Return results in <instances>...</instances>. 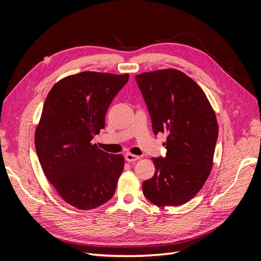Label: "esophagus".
I'll use <instances>...</instances> for the list:
<instances>
[{
    "mask_svg": "<svg viewBox=\"0 0 261 261\" xmlns=\"http://www.w3.org/2000/svg\"><path fill=\"white\" fill-rule=\"evenodd\" d=\"M139 159L138 155H135V154H132V153H126L125 154V160L127 162H135Z\"/></svg>",
    "mask_w": 261,
    "mask_h": 261,
    "instance_id": "esophagus-1",
    "label": "esophagus"
}]
</instances>
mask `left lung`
<instances>
[{"mask_svg": "<svg viewBox=\"0 0 261 261\" xmlns=\"http://www.w3.org/2000/svg\"><path fill=\"white\" fill-rule=\"evenodd\" d=\"M152 130L165 133L164 158H152L154 175L143 183L158 207L179 206L198 193L210 174L218 139L216 113L202 89L177 69L136 75Z\"/></svg>", "mask_w": 261, "mask_h": 261, "instance_id": "8db88e82", "label": "left lung"}]
</instances>
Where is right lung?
Instances as JSON below:
<instances>
[{"label":"right lung","instance_id":"obj_1","mask_svg":"<svg viewBox=\"0 0 261 261\" xmlns=\"http://www.w3.org/2000/svg\"><path fill=\"white\" fill-rule=\"evenodd\" d=\"M128 74L82 72L63 78L46 97L35 134L44 175L70 206L98 208L113 197L124 169L122 154H110L91 140L105 128L108 108Z\"/></svg>","mask_w":261,"mask_h":261}]
</instances>
